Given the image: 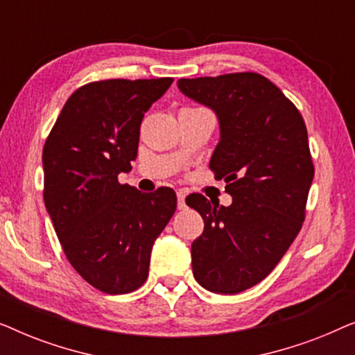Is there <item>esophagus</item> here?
<instances>
[{
    "instance_id": "34e87169",
    "label": "esophagus",
    "mask_w": 355,
    "mask_h": 355,
    "mask_svg": "<svg viewBox=\"0 0 355 355\" xmlns=\"http://www.w3.org/2000/svg\"><path fill=\"white\" fill-rule=\"evenodd\" d=\"M178 208L179 210L186 208V192L184 191H178Z\"/></svg>"
}]
</instances>
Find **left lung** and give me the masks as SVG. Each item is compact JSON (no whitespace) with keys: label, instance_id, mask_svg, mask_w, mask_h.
I'll list each match as a JSON object with an SVG mask.
<instances>
[{"label":"left lung","instance_id":"obj_1","mask_svg":"<svg viewBox=\"0 0 355 355\" xmlns=\"http://www.w3.org/2000/svg\"><path fill=\"white\" fill-rule=\"evenodd\" d=\"M178 87L215 111L220 142L210 169L232 197L230 207L203 196L187 203L205 223L192 242L193 278L211 293H242L273 271L302 227L313 181L307 128L293 101L255 72L179 79Z\"/></svg>","mask_w":355,"mask_h":355}]
</instances>
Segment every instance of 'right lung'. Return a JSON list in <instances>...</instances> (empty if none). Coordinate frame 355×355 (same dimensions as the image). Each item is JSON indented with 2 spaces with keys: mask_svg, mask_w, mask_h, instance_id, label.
<instances>
[{
  "mask_svg": "<svg viewBox=\"0 0 355 355\" xmlns=\"http://www.w3.org/2000/svg\"><path fill=\"white\" fill-rule=\"evenodd\" d=\"M173 84L110 79L77 89L45 147L43 200L74 270L106 294L132 293L148 276L153 242L176 211V193L118 182L137 158L140 124Z\"/></svg>",
  "mask_w": 355,
  "mask_h": 355,
  "instance_id": "add662e5",
  "label": "right lung"
}]
</instances>
